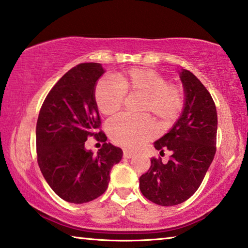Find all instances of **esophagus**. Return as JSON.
<instances>
[{
	"mask_svg": "<svg viewBox=\"0 0 248 248\" xmlns=\"http://www.w3.org/2000/svg\"><path fill=\"white\" fill-rule=\"evenodd\" d=\"M133 156H134V154L132 152L124 150V158H131V157H133Z\"/></svg>",
	"mask_w": 248,
	"mask_h": 248,
	"instance_id": "1",
	"label": "esophagus"
}]
</instances>
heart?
Segmentation results:
<instances>
[{"instance_id": "1", "label": "heart", "mask_w": 248, "mask_h": 248, "mask_svg": "<svg viewBox=\"0 0 248 248\" xmlns=\"http://www.w3.org/2000/svg\"><path fill=\"white\" fill-rule=\"evenodd\" d=\"M125 93L143 94L141 110L150 112L164 127L178 119L184 105L180 85L169 83L155 70L131 68L117 74L114 80L103 79L97 83L94 97L98 110L104 115L115 114L123 107ZM155 132V124L148 114H121L107 123V133L112 142L127 150H137Z\"/></svg>"}]
</instances>
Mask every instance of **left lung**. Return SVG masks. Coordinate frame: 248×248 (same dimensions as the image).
<instances>
[{
  "label": "left lung",
  "instance_id": "1",
  "mask_svg": "<svg viewBox=\"0 0 248 248\" xmlns=\"http://www.w3.org/2000/svg\"><path fill=\"white\" fill-rule=\"evenodd\" d=\"M186 103L181 116L168 133L154 143L160 154L168 150L167 164L151 159L140 177V190L160 206H174L194 194L216 154L218 118L215 102L204 84L191 71H180Z\"/></svg>",
  "mask_w": 248,
  "mask_h": 248
}]
</instances>
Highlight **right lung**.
Instances as JSON below:
<instances>
[{"label": "right lung", "instance_id": "add662e5", "mask_svg": "<svg viewBox=\"0 0 248 248\" xmlns=\"http://www.w3.org/2000/svg\"><path fill=\"white\" fill-rule=\"evenodd\" d=\"M105 73L97 62H83L57 81L44 100L35 130L40 170L52 190L66 202L83 204L107 190L121 148L106 143L94 97ZM89 136L104 141L97 155L84 147Z\"/></svg>", "mask_w": 248, "mask_h": 248}]
</instances>
